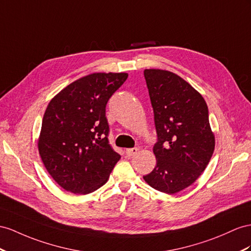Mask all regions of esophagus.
I'll return each mask as SVG.
<instances>
[{"label": "esophagus", "instance_id": "34e87169", "mask_svg": "<svg viewBox=\"0 0 251 251\" xmlns=\"http://www.w3.org/2000/svg\"><path fill=\"white\" fill-rule=\"evenodd\" d=\"M138 151H139L138 147H132V149H127V150H126V155L131 157V156H133V155H136V153H138Z\"/></svg>", "mask_w": 251, "mask_h": 251}]
</instances>
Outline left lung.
<instances>
[{"instance_id": "obj_1", "label": "left lung", "mask_w": 251, "mask_h": 251, "mask_svg": "<svg viewBox=\"0 0 251 251\" xmlns=\"http://www.w3.org/2000/svg\"><path fill=\"white\" fill-rule=\"evenodd\" d=\"M158 140L157 163L143 176L151 188L175 194L201 175L213 155L215 140L202 96L170 71L144 70Z\"/></svg>"}]
</instances>
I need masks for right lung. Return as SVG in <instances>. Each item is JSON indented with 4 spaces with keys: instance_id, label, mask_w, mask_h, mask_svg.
<instances>
[{
    "instance_id": "add662e5",
    "label": "right lung",
    "mask_w": 251,
    "mask_h": 251,
    "mask_svg": "<svg viewBox=\"0 0 251 251\" xmlns=\"http://www.w3.org/2000/svg\"><path fill=\"white\" fill-rule=\"evenodd\" d=\"M127 73H93L70 83L50 101L38 142L54 180L74 194L104 185L121 159L109 144L106 105Z\"/></svg>"
}]
</instances>
